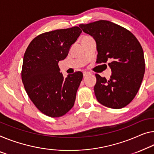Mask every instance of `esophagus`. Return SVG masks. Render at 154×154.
I'll use <instances>...</instances> for the list:
<instances>
[{"label": "esophagus", "instance_id": "34e87169", "mask_svg": "<svg viewBox=\"0 0 154 154\" xmlns=\"http://www.w3.org/2000/svg\"><path fill=\"white\" fill-rule=\"evenodd\" d=\"M89 74H90V73H89V72H83V75H84V76H86V75H89Z\"/></svg>", "mask_w": 154, "mask_h": 154}]
</instances>
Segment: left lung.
Here are the masks:
<instances>
[{"instance_id":"obj_1","label":"left lung","mask_w":154,"mask_h":154,"mask_svg":"<svg viewBox=\"0 0 154 154\" xmlns=\"http://www.w3.org/2000/svg\"><path fill=\"white\" fill-rule=\"evenodd\" d=\"M79 27L95 39L97 63L112 69L109 80L96 74L94 92L105 107L120 109L131 103L138 93L145 71L141 45L131 32L108 20H98Z\"/></svg>"}]
</instances>
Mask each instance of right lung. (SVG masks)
<instances>
[{
  "instance_id": "add662e5",
  "label": "right lung",
  "mask_w": 154,
  "mask_h": 154,
  "mask_svg": "<svg viewBox=\"0 0 154 154\" xmlns=\"http://www.w3.org/2000/svg\"><path fill=\"white\" fill-rule=\"evenodd\" d=\"M81 32L79 27H73L43 33L34 38L26 49L23 83L30 100L47 116H63L74 105L83 74L76 72L65 79L58 62L67 57Z\"/></svg>"
}]
</instances>
